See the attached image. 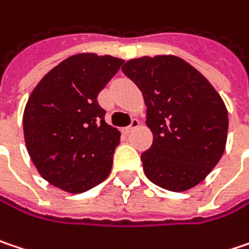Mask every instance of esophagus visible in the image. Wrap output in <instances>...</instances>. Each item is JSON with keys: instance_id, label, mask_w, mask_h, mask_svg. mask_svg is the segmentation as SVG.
<instances>
[{"instance_id": "esophagus-1", "label": "esophagus", "mask_w": 249, "mask_h": 249, "mask_svg": "<svg viewBox=\"0 0 249 249\" xmlns=\"http://www.w3.org/2000/svg\"><path fill=\"white\" fill-rule=\"evenodd\" d=\"M140 125V121L137 120V118H132V121H131V124L128 125L126 128H125V134H129L134 128H137Z\"/></svg>"}]
</instances>
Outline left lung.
Instances as JSON below:
<instances>
[{"label":"left lung","instance_id":"obj_1","mask_svg":"<svg viewBox=\"0 0 249 249\" xmlns=\"http://www.w3.org/2000/svg\"><path fill=\"white\" fill-rule=\"evenodd\" d=\"M123 72L142 91L154 134L141 155L147 178L168 191L195 187L225 149L228 112L219 94L188 62L172 55L129 59Z\"/></svg>","mask_w":249,"mask_h":249}]
</instances>
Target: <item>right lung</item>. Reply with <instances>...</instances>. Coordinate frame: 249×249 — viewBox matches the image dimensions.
<instances>
[{"label": "right lung", "instance_id": "add662e5", "mask_svg": "<svg viewBox=\"0 0 249 249\" xmlns=\"http://www.w3.org/2000/svg\"><path fill=\"white\" fill-rule=\"evenodd\" d=\"M124 59L77 54L39 81L24 111L28 154L44 179L72 194L109 175L120 131L105 123L98 94Z\"/></svg>", "mask_w": 249, "mask_h": 249}]
</instances>
